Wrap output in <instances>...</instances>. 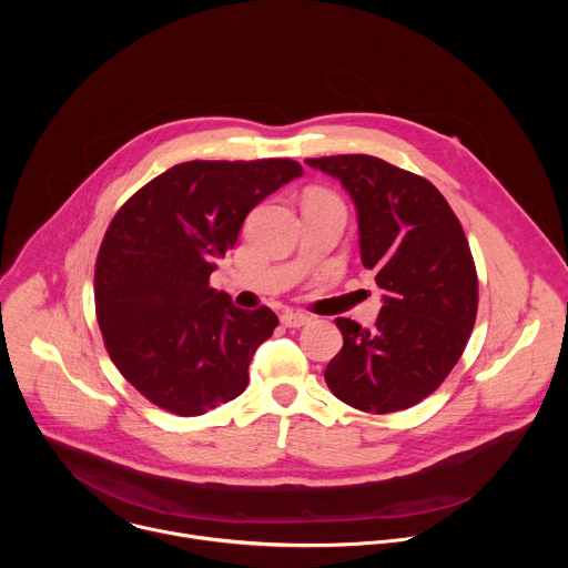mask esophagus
Segmentation results:
<instances>
[{"instance_id":"obj_1","label":"esophagus","mask_w":568,"mask_h":568,"mask_svg":"<svg viewBox=\"0 0 568 568\" xmlns=\"http://www.w3.org/2000/svg\"><path fill=\"white\" fill-rule=\"evenodd\" d=\"M307 321H310V316H305L301 312H283L281 314V323L285 328H303Z\"/></svg>"}]
</instances>
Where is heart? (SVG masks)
<instances>
[{
  "instance_id": "b5f03b06",
  "label": "heart",
  "mask_w": 568,
  "mask_h": 568,
  "mask_svg": "<svg viewBox=\"0 0 568 568\" xmlns=\"http://www.w3.org/2000/svg\"><path fill=\"white\" fill-rule=\"evenodd\" d=\"M312 195H328V193H323V191H314ZM328 197H333V195H328Z\"/></svg>"
}]
</instances>
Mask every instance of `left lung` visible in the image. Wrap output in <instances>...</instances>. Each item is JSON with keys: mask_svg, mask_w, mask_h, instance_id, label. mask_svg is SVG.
Here are the masks:
<instances>
[{"mask_svg": "<svg viewBox=\"0 0 568 568\" xmlns=\"http://www.w3.org/2000/svg\"><path fill=\"white\" fill-rule=\"evenodd\" d=\"M342 182L357 209L359 252L382 290L373 328L337 316L342 351L328 388L366 414L409 409L434 393L471 335L478 281L465 231L440 191L371 154L305 159Z\"/></svg>", "mask_w": 568, "mask_h": 568, "instance_id": "obj_1", "label": "left lung"}]
</instances>
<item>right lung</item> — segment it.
<instances>
[{
	"label": "right lung",
	"mask_w": 568,
	"mask_h": 568,
	"mask_svg": "<svg viewBox=\"0 0 568 568\" xmlns=\"http://www.w3.org/2000/svg\"><path fill=\"white\" fill-rule=\"evenodd\" d=\"M303 175L292 159L184 161L110 222L94 272L97 318L121 375L159 409L202 416L247 388L278 316L209 285L250 211Z\"/></svg>",
	"instance_id": "add662e5"
}]
</instances>
